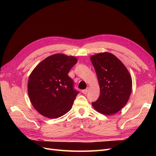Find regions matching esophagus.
<instances>
[{"label":"esophagus","instance_id":"1","mask_svg":"<svg viewBox=\"0 0 156 156\" xmlns=\"http://www.w3.org/2000/svg\"><path fill=\"white\" fill-rule=\"evenodd\" d=\"M88 88H87V89L83 90H82V92H83V94H86L88 92Z\"/></svg>","mask_w":156,"mask_h":156}]
</instances>
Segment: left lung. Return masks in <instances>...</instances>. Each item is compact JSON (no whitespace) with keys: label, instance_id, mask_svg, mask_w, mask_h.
I'll use <instances>...</instances> for the list:
<instances>
[{"label":"left lung","instance_id":"1","mask_svg":"<svg viewBox=\"0 0 156 156\" xmlns=\"http://www.w3.org/2000/svg\"><path fill=\"white\" fill-rule=\"evenodd\" d=\"M90 60L100 88V97L92 105L101 114H115L129 99L132 89L131 75L124 64L108 52L92 55Z\"/></svg>","mask_w":156,"mask_h":156}]
</instances>
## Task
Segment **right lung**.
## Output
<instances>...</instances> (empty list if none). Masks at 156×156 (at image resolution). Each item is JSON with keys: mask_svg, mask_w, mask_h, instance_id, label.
I'll return each mask as SVG.
<instances>
[{"mask_svg": "<svg viewBox=\"0 0 156 156\" xmlns=\"http://www.w3.org/2000/svg\"><path fill=\"white\" fill-rule=\"evenodd\" d=\"M77 59L62 53L51 55L37 64L28 81V94L35 109L42 116L57 119L72 108L78 92L68 73Z\"/></svg>", "mask_w": 156, "mask_h": 156, "instance_id": "obj_1", "label": "right lung"}]
</instances>
